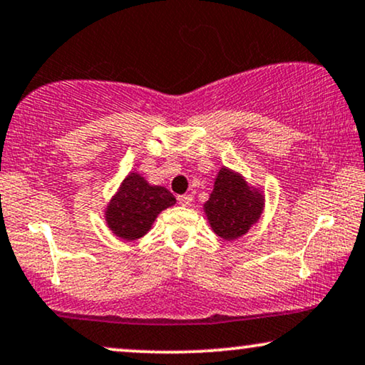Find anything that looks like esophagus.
<instances>
[{"label":"esophagus","mask_w":365,"mask_h":365,"mask_svg":"<svg viewBox=\"0 0 365 365\" xmlns=\"http://www.w3.org/2000/svg\"><path fill=\"white\" fill-rule=\"evenodd\" d=\"M178 201H179V205H181V206L187 207V206H191L192 197L189 196V194H182V196H178Z\"/></svg>","instance_id":"1"}]
</instances>
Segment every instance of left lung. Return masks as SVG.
<instances>
[{
	"mask_svg": "<svg viewBox=\"0 0 365 365\" xmlns=\"http://www.w3.org/2000/svg\"><path fill=\"white\" fill-rule=\"evenodd\" d=\"M202 210L212 233L225 241H233L259 221L264 210V192L246 181L241 173L223 165Z\"/></svg>",
	"mask_w": 365,
	"mask_h": 365,
	"instance_id": "8db88e82",
	"label": "left lung"
}]
</instances>
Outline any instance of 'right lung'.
Instances as JSON below:
<instances>
[{
    "mask_svg": "<svg viewBox=\"0 0 365 365\" xmlns=\"http://www.w3.org/2000/svg\"><path fill=\"white\" fill-rule=\"evenodd\" d=\"M176 205V197L164 186H154L139 173H129L110 197L103 217L117 238L135 241L153 228L155 217Z\"/></svg>",
    "mask_w": 365,
    "mask_h": 365,
    "instance_id": "1",
    "label": "right lung"
}]
</instances>
